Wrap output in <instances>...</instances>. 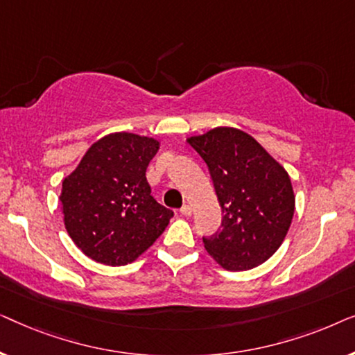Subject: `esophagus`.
<instances>
[{
  "label": "esophagus",
  "instance_id": "obj_1",
  "mask_svg": "<svg viewBox=\"0 0 355 355\" xmlns=\"http://www.w3.org/2000/svg\"><path fill=\"white\" fill-rule=\"evenodd\" d=\"M181 215L184 216H191L192 215V207L191 205H184L181 208Z\"/></svg>",
  "mask_w": 355,
  "mask_h": 355
}]
</instances>
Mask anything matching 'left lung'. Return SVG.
<instances>
[{
  "label": "left lung",
  "instance_id": "1",
  "mask_svg": "<svg viewBox=\"0 0 355 355\" xmlns=\"http://www.w3.org/2000/svg\"><path fill=\"white\" fill-rule=\"evenodd\" d=\"M187 142L207 163L223 213L220 230L203 237L207 252L230 271L261 265L279 249L293 221L289 174L239 129L215 128Z\"/></svg>",
  "mask_w": 355,
  "mask_h": 355
}]
</instances>
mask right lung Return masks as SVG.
<instances>
[{"label":"right lung","mask_w":355,"mask_h":355,"mask_svg":"<svg viewBox=\"0 0 355 355\" xmlns=\"http://www.w3.org/2000/svg\"><path fill=\"white\" fill-rule=\"evenodd\" d=\"M159 142L137 134L105 135L62 181L67 234L92 260L128 265L162 236L173 211L152 197L148 163Z\"/></svg>","instance_id":"obj_1"}]
</instances>
